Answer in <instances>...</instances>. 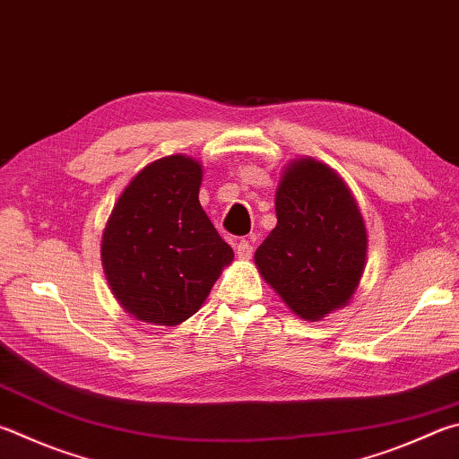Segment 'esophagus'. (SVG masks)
Returning a JSON list of instances; mask_svg holds the SVG:
<instances>
[{"instance_id": "1", "label": "esophagus", "mask_w": 459, "mask_h": 459, "mask_svg": "<svg viewBox=\"0 0 459 459\" xmlns=\"http://www.w3.org/2000/svg\"><path fill=\"white\" fill-rule=\"evenodd\" d=\"M237 255L238 258H251L253 256V245L248 240H240L237 245Z\"/></svg>"}]
</instances>
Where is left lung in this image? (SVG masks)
<instances>
[{
	"instance_id": "left-lung-1",
	"label": "left lung",
	"mask_w": 459,
	"mask_h": 459,
	"mask_svg": "<svg viewBox=\"0 0 459 459\" xmlns=\"http://www.w3.org/2000/svg\"><path fill=\"white\" fill-rule=\"evenodd\" d=\"M274 206L277 227L255 253L263 279L307 321L347 305L365 269L368 232L345 182L301 158L285 170Z\"/></svg>"
}]
</instances>
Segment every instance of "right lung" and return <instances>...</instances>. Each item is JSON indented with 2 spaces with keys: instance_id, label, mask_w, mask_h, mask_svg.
Listing matches in <instances>:
<instances>
[{
  "instance_id": "obj_1",
  "label": "right lung",
  "mask_w": 459,
  "mask_h": 459,
  "mask_svg": "<svg viewBox=\"0 0 459 459\" xmlns=\"http://www.w3.org/2000/svg\"><path fill=\"white\" fill-rule=\"evenodd\" d=\"M203 166L169 156L124 188L102 237V264L124 311L178 325L195 315L235 253L198 203Z\"/></svg>"
}]
</instances>
